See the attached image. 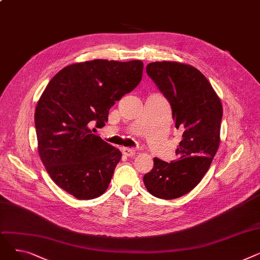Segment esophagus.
Instances as JSON below:
<instances>
[{
    "label": "esophagus",
    "instance_id": "1",
    "mask_svg": "<svg viewBox=\"0 0 260 260\" xmlns=\"http://www.w3.org/2000/svg\"><path fill=\"white\" fill-rule=\"evenodd\" d=\"M122 153L124 154L125 156H127V157H133L136 154V149L129 148V147H124V148L122 149Z\"/></svg>",
    "mask_w": 260,
    "mask_h": 260
}]
</instances>
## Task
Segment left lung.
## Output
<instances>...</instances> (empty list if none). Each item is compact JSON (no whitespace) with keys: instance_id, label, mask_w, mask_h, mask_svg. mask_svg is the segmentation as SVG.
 <instances>
[{"instance_id":"obj_1","label":"left lung","mask_w":260,"mask_h":260,"mask_svg":"<svg viewBox=\"0 0 260 260\" xmlns=\"http://www.w3.org/2000/svg\"><path fill=\"white\" fill-rule=\"evenodd\" d=\"M146 73L169 100L175 126L182 129L177 159L154 158L143 182L153 196L179 198L190 192L210 169L220 143L221 101L197 68L174 61L153 62Z\"/></svg>"}]
</instances>
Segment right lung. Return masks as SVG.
Here are the masks:
<instances>
[{
	"instance_id": "right-lung-1",
	"label": "right lung",
	"mask_w": 260,
	"mask_h": 260,
	"mask_svg": "<svg viewBox=\"0 0 260 260\" xmlns=\"http://www.w3.org/2000/svg\"><path fill=\"white\" fill-rule=\"evenodd\" d=\"M143 63L92 60L61 70L38 101V152L50 178L77 199L101 196L122 154L89 129L142 79Z\"/></svg>"
}]
</instances>
